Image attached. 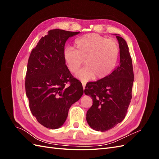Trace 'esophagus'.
I'll return each instance as SVG.
<instances>
[{"instance_id":"esophagus-1","label":"esophagus","mask_w":159,"mask_h":159,"mask_svg":"<svg viewBox=\"0 0 159 159\" xmlns=\"http://www.w3.org/2000/svg\"><path fill=\"white\" fill-rule=\"evenodd\" d=\"M82 85H83V88L84 89H85V83L84 82V81H82Z\"/></svg>"}]
</instances>
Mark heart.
I'll return each instance as SVG.
<instances>
[{
  "mask_svg": "<svg viewBox=\"0 0 159 159\" xmlns=\"http://www.w3.org/2000/svg\"><path fill=\"white\" fill-rule=\"evenodd\" d=\"M76 50L68 46L63 51L67 68L71 73H76L85 63L87 65L76 74L84 81L93 79H103L115 68L119 56V46L113 39L98 34L90 33L78 38L75 42Z\"/></svg>",
  "mask_w": 159,
  "mask_h": 159,
  "instance_id": "obj_1",
  "label": "heart"
}]
</instances>
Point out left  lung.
Segmentation results:
<instances>
[{
	"instance_id": "8db88e82",
	"label": "left lung",
	"mask_w": 159,
	"mask_h": 159,
	"mask_svg": "<svg viewBox=\"0 0 159 159\" xmlns=\"http://www.w3.org/2000/svg\"><path fill=\"white\" fill-rule=\"evenodd\" d=\"M119 42L120 62L106 78L89 82L84 89L92 99L93 105L86 114L90 127L106 131L121 123L125 117L132 98L134 81L132 59L126 41L115 34Z\"/></svg>"
}]
</instances>
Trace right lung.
<instances>
[{
	"mask_svg": "<svg viewBox=\"0 0 159 159\" xmlns=\"http://www.w3.org/2000/svg\"><path fill=\"white\" fill-rule=\"evenodd\" d=\"M79 33L48 31L28 59L25 88L29 107L38 123L46 128L63 125L71 105L84 93L82 84L71 75L63 57L66 40Z\"/></svg>",
	"mask_w": 159,
	"mask_h": 159,
	"instance_id": "add662e5",
	"label": "right lung"
}]
</instances>
